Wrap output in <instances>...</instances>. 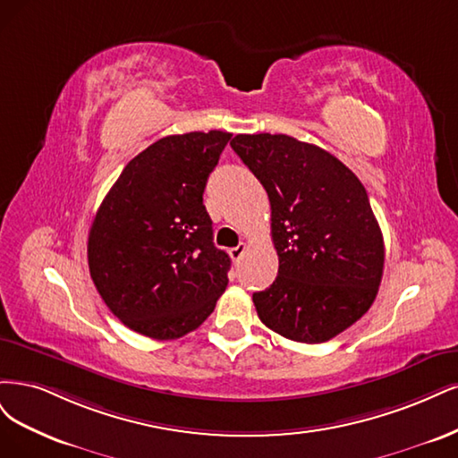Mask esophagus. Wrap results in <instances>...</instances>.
I'll use <instances>...</instances> for the list:
<instances>
[{"mask_svg":"<svg viewBox=\"0 0 458 458\" xmlns=\"http://www.w3.org/2000/svg\"><path fill=\"white\" fill-rule=\"evenodd\" d=\"M247 250V243H240L238 247H232L228 253H230V257H232V260L233 262H238L242 257H243V253Z\"/></svg>","mask_w":458,"mask_h":458,"instance_id":"obj_1","label":"esophagus"}]
</instances>
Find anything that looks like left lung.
Instances as JSON below:
<instances>
[{"label":"left lung","instance_id":"obj_1","mask_svg":"<svg viewBox=\"0 0 458 458\" xmlns=\"http://www.w3.org/2000/svg\"><path fill=\"white\" fill-rule=\"evenodd\" d=\"M272 208L276 282L253 293L264 326L318 344L371 308L385 268V242L360 179L316 144L289 135H235L230 142Z\"/></svg>","mask_w":458,"mask_h":458}]
</instances>
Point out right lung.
Returning <instances> with one entry per match:
<instances>
[{"label":"right lung","instance_id":"obj_1","mask_svg":"<svg viewBox=\"0 0 458 458\" xmlns=\"http://www.w3.org/2000/svg\"><path fill=\"white\" fill-rule=\"evenodd\" d=\"M230 132L159 139L132 157L89 230V272L110 312L156 341L181 338L211 316L230 257L213 243L203 191Z\"/></svg>","mask_w":458,"mask_h":458}]
</instances>
